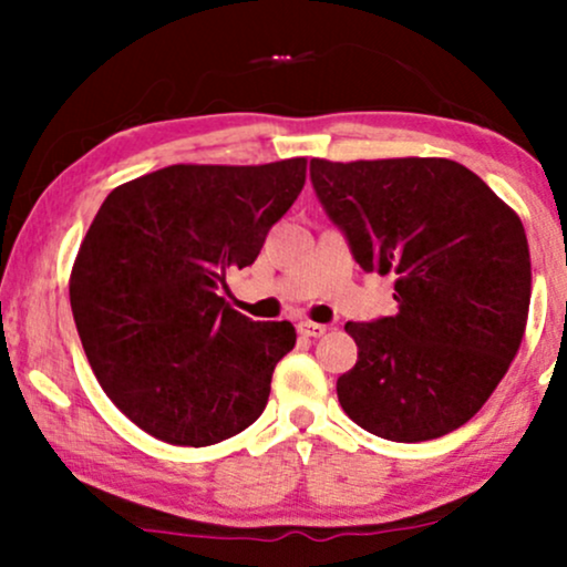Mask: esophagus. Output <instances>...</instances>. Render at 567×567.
<instances>
[{
	"instance_id": "34e87169",
	"label": "esophagus",
	"mask_w": 567,
	"mask_h": 567,
	"mask_svg": "<svg viewBox=\"0 0 567 567\" xmlns=\"http://www.w3.org/2000/svg\"><path fill=\"white\" fill-rule=\"evenodd\" d=\"M298 333L306 336V338H320V336L328 333V324L303 320V322H298Z\"/></svg>"
}]
</instances>
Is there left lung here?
Returning a JSON list of instances; mask_svg holds the SVG:
<instances>
[{
  "instance_id": "8db88e82",
  "label": "left lung",
  "mask_w": 567,
  "mask_h": 567,
  "mask_svg": "<svg viewBox=\"0 0 567 567\" xmlns=\"http://www.w3.org/2000/svg\"><path fill=\"white\" fill-rule=\"evenodd\" d=\"M309 175L362 271L396 277L394 317L347 322L360 354L336 383L341 408L392 442L464 426L509 370L528 322L523 220L451 159H311Z\"/></svg>"
}]
</instances>
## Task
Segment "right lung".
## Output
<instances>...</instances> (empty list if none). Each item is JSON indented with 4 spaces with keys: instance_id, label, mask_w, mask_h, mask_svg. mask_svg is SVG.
<instances>
[{
    "instance_id": "1",
    "label": "right lung",
    "mask_w": 567,
    "mask_h": 567,
    "mask_svg": "<svg viewBox=\"0 0 567 567\" xmlns=\"http://www.w3.org/2000/svg\"><path fill=\"white\" fill-rule=\"evenodd\" d=\"M303 181V157L171 165L103 199L71 269V311L103 392L152 437L216 445L264 413L296 328L252 322L220 290Z\"/></svg>"
}]
</instances>
